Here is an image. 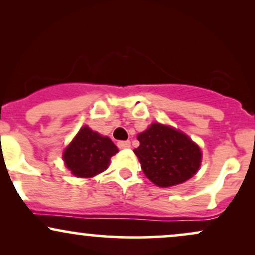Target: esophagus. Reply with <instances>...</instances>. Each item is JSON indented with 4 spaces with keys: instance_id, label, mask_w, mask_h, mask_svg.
<instances>
[{
    "instance_id": "esophagus-1",
    "label": "esophagus",
    "mask_w": 255,
    "mask_h": 255,
    "mask_svg": "<svg viewBox=\"0 0 255 255\" xmlns=\"http://www.w3.org/2000/svg\"><path fill=\"white\" fill-rule=\"evenodd\" d=\"M119 148H129L130 147V141L129 140H121L118 142Z\"/></svg>"
}]
</instances>
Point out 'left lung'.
Here are the masks:
<instances>
[{
    "instance_id": "obj_1",
    "label": "left lung",
    "mask_w": 255,
    "mask_h": 255,
    "mask_svg": "<svg viewBox=\"0 0 255 255\" xmlns=\"http://www.w3.org/2000/svg\"><path fill=\"white\" fill-rule=\"evenodd\" d=\"M140 146L134 150L142 171L159 187L182 183L198 171L201 151L186 134L160 124L137 135Z\"/></svg>"
}]
</instances>
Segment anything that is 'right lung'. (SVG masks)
I'll use <instances>...</instances> for the list:
<instances>
[{
    "label": "right lung",
    "instance_id": "obj_1",
    "mask_svg": "<svg viewBox=\"0 0 255 255\" xmlns=\"http://www.w3.org/2000/svg\"><path fill=\"white\" fill-rule=\"evenodd\" d=\"M119 148L108 136L85 126L63 152L67 168L77 177H92L108 168Z\"/></svg>",
    "mask_w": 255,
    "mask_h": 255
}]
</instances>
